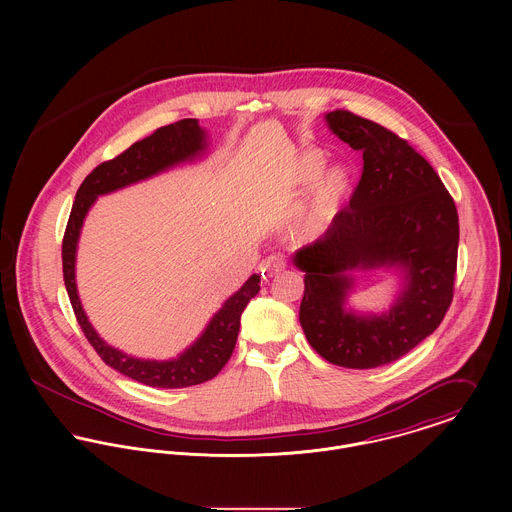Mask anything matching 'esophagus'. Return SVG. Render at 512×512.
Wrapping results in <instances>:
<instances>
[{"label": "esophagus", "mask_w": 512, "mask_h": 512, "mask_svg": "<svg viewBox=\"0 0 512 512\" xmlns=\"http://www.w3.org/2000/svg\"><path fill=\"white\" fill-rule=\"evenodd\" d=\"M286 268V262H284V258L282 256H268L264 262H262V270L268 274V276H272V274H278V272H282Z\"/></svg>", "instance_id": "obj_1"}]
</instances>
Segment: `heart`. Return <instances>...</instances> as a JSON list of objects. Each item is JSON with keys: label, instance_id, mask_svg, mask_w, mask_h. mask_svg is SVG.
Listing matches in <instances>:
<instances>
[{"label": "heart", "instance_id": "b5f03b06", "mask_svg": "<svg viewBox=\"0 0 512 512\" xmlns=\"http://www.w3.org/2000/svg\"><path fill=\"white\" fill-rule=\"evenodd\" d=\"M327 161L325 151L307 149L276 177L272 187V201L280 209L311 187L292 217L293 236L301 240L321 236L339 219L353 195V173L343 165H331L325 170Z\"/></svg>", "mask_w": 512, "mask_h": 512}]
</instances>
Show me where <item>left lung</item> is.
Masks as SVG:
<instances>
[{
  "mask_svg": "<svg viewBox=\"0 0 512 512\" xmlns=\"http://www.w3.org/2000/svg\"><path fill=\"white\" fill-rule=\"evenodd\" d=\"M325 120L363 151V175L339 219L293 256L305 272L299 323L325 361L376 368L410 353L443 321L457 270V209L434 167L406 140L349 110ZM376 267L401 274L395 305L380 316L347 310L350 272Z\"/></svg>",
  "mask_w": 512,
  "mask_h": 512,
  "instance_id": "8db88e82",
  "label": "left lung"
}]
</instances>
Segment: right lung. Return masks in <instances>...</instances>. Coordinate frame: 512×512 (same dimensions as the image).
I'll list each match as a JSON object with an SVG mask.
<instances>
[{
  "instance_id": "obj_1",
  "label": "right lung",
  "mask_w": 512,
  "mask_h": 512,
  "mask_svg": "<svg viewBox=\"0 0 512 512\" xmlns=\"http://www.w3.org/2000/svg\"><path fill=\"white\" fill-rule=\"evenodd\" d=\"M207 149V134L199 126L197 120L187 118L175 124L163 126L155 130L151 136L128 147L118 157L100 163L76 191L73 211L63 238V276L69 299L73 303L76 321L86 335L88 343L100 355V359L128 378H134L146 386L153 388H185L207 382L215 378L228 363L238 331H240V315L248 301L260 292V276H250L244 286L232 293L219 311L213 315L201 337L185 349L177 359L171 361H149L136 359L126 355L114 347H110L90 325L82 303L76 292L74 280V262H76V246L82 222L86 213L94 205L100 195H108L132 183L144 181L169 167H175L183 161H191Z\"/></svg>"
}]
</instances>
